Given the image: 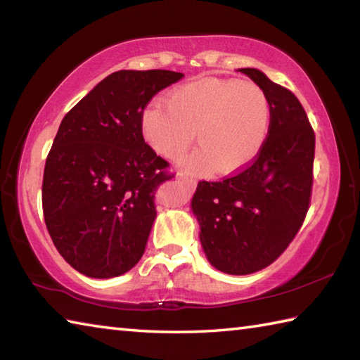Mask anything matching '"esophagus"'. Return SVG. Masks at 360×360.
Wrapping results in <instances>:
<instances>
[{
	"label": "esophagus",
	"instance_id": "1",
	"mask_svg": "<svg viewBox=\"0 0 360 360\" xmlns=\"http://www.w3.org/2000/svg\"><path fill=\"white\" fill-rule=\"evenodd\" d=\"M178 179L182 181V182H186V184H188V186H195L196 184V179L188 178V176H184V174H179Z\"/></svg>",
	"mask_w": 360,
	"mask_h": 360
}]
</instances>
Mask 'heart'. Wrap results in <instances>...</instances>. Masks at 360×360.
Returning a JSON list of instances; mask_svg holds the SVG:
<instances>
[{
    "label": "heart",
    "instance_id": "1",
    "mask_svg": "<svg viewBox=\"0 0 360 360\" xmlns=\"http://www.w3.org/2000/svg\"><path fill=\"white\" fill-rule=\"evenodd\" d=\"M272 125V103L252 82L201 79L174 89L141 117L143 141L165 159L176 160L196 139L202 147L182 167L202 172L236 173L254 162Z\"/></svg>",
    "mask_w": 360,
    "mask_h": 360
}]
</instances>
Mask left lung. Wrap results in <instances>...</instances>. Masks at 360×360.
<instances>
[{"instance_id": "1", "label": "left lung", "mask_w": 360, "mask_h": 360, "mask_svg": "<svg viewBox=\"0 0 360 360\" xmlns=\"http://www.w3.org/2000/svg\"><path fill=\"white\" fill-rule=\"evenodd\" d=\"M272 103V125L254 162L219 181H200L192 200L212 266L248 275L272 264L300 231L311 204L316 134L292 91L240 70Z\"/></svg>"}]
</instances>
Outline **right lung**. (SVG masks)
I'll use <instances>...</instances> for the list:
<instances>
[{
    "label": "right lung",
    "mask_w": 360,
    "mask_h": 360,
    "mask_svg": "<svg viewBox=\"0 0 360 360\" xmlns=\"http://www.w3.org/2000/svg\"><path fill=\"white\" fill-rule=\"evenodd\" d=\"M184 74L117 71L63 117L46 158L41 202L51 238L75 271L93 278L128 272L156 219L155 193L170 164L143 141L141 117Z\"/></svg>",
    "instance_id": "obj_1"
}]
</instances>
